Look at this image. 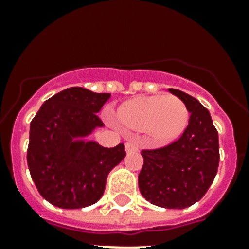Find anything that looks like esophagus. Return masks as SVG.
I'll return each mask as SVG.
<instances>
[{"instance_id":"1","label":"esophagus","mask_w":249,"mask_h":249,"mask_svg":"<svg viewBox=\"0 0 249 249\" xmlns=\"http://www.w3.org/2000/svg\"><path fill=\"white\" fill-rule=\"evenodd\" d=\"M125 151L128 154H133V152L138 151V146L134 142H126L125 143Z\"/></svg>"}]
</instances>
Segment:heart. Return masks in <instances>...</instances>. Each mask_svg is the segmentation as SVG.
Masks as SVG:
<instances>
[{
	"label": "heart",
	"instance_id": "b5f03b06",
	"mask_svg": "<svg viewBox=\"0 0 249 249\" xmlns=\"http://www.w3.org/2000/svg\"><path fill=\"white\" fill-rule=\"evenodd\" d=\"M189 108L176 95H148L126 102L119 109L123 124L147 130L156 143H168L181 136L189 123Z\"/></svg>",
	"mask_w": 249,
	"mask_h": 249
}]
</instances>
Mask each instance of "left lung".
Listing matches in <instances>:
<instances>
[{
    "label": "left lung",
    "mask_w": 249,
    "mask_h": 249,
    "mask_svg": "<svg viewBox=\"0 0 249 249\" xmlns=\"http://www.w3.org/2000/svg\"><path fill=\"white\" fill-rule=\"evenodd\" d=\"M169 91L187 106L189 125L173 143L142 150L143 166L138 186L142 196L151 204L183 209L200 200L216 177L220 163L218 133L211 113L200 102L181 90Z\"/></svg>",
    "instance_id": "1"
}]
</instances>
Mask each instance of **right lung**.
<instances>
[{"mask_svg": "<svg viewBox=\"0 0 249 249\" xmlns=\"http://www.w3.org/2000/svg\"><path fill=\"white\" fill-rule=\"evenodd\" d=\"M111 94L68 88L41 106L31 121L27 163L45 200L64 209L97 203L109 172L124 159V144L102 147L85 141L103 123L97 113Z\"/></svg>", "mask_w": 249, "mask_h": 249, "instance_id": "add662e5", "label": "right lung"}]
</instances>
